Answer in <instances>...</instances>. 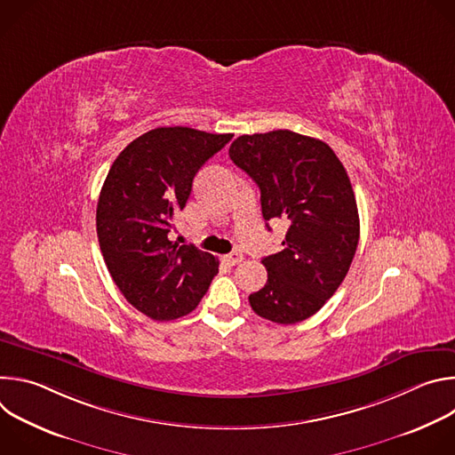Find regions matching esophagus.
Returning a JSON list of instances; mask_svg holds the SVG:
<instances>
[{
    "instance_id": "obj_1",
    "label": "esophagus",
    "mask_w": 455,
    "mask_h": 455,
    "mask_svg": "<svg viewBox=\"0 0 455 455\" xmlns=\"http://www.w3.org/2000/svg\"><path fill=\"white\" fill-rule=\"evenodd\" d=\"M223 261H225L227 265H230V267H234V265H239V263L243 261V253H241V251H232V253H227V255H223Z\"/></svg>"
}]
</instances>
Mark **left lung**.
Here are the masks:
<instances>
[{"instance_id": "1", "label": "left lung", "mask_w": 455, "mask_h": 455, "mask_svg": "<svg viewBox=\"0 0 455 455\" xmlns=\"http://www.w3.org/2000/svg\"><path fill=\"white\" fill-rule=\"evenodd\" d=\"M228 155L261 190L265 221L288 223L284 248L263 259L268 281L250 306L277 323L302 322L353 263L360 218L349 176L328 144L288 129L237 137Z\"/></svg>"}]
</instances>
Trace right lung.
Listing matches in <instances>:
<instances>
[{
  "label": "right lung",
  "mask_w": 455,
  "mask_h": 455,
  "mask_svg": "<svg viewBox=\"0 0 455 455\" xmlns=\"http://www.w3.org/2000/svg\"><path fill=\"white\" fill-rule=\"evenodd\" d=\"M232 133L156 127L113 162L97 204L104 263L125 300L153 320H174L200 304L220 261L192 244L169 239L192 180Z\"/></svg>",
  "instance_id": "obj_1"
}]
</instances>
